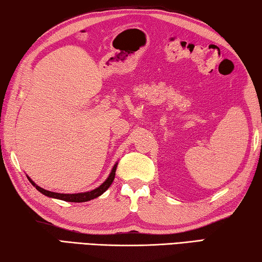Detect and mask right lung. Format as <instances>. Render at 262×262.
Here are the masks:
<instances>
[{
    "label": "right lung",
    "instance_id": "right-lung-1",
    "mask_svg": "<svg viewBox=\"0 0 262 262\" xmlns=\"http://www.w3.org/2000/svg\"><path fill=\"white\" fill-rule=\"evenodd\" d=\"M117 166H118V163L114 164V166L112 167V171H111V173L108 174L107 178L104 181L103 184L98 187L92 189V190H88V192H84V193H75V194H63V193H55V192H51V190H47V189H43L41 188L40 186H38L37 184L34 183V181L30 178L29 176L28 179L31 184H32L35 188H37L39 192L41 194L46 195L48 198H53V199H57V200H62V201H68V202H85V201H90L92 199H96L100 196L101 194L107 190V188L111 186V184L113 183L114 180V177H115V170H117Z\"/></svg>",
    "mask_w": 262,
    "mask_h": 262
}]
</instances>
